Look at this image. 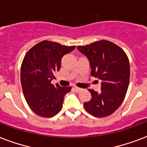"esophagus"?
Instances as JSON below:
<instances>
[{"instance_id": "34e87169", "label": "esophagus", "mask_w": 147, "mask_h": 147, "mask_svg": "<svg viewBox=\"0 0 147 147\" xmlns=\"http://www.w3.org/2000/svg\"><path fill=\"white\" fill-rule=\"evenodd\" d=\"M74 90H75V92H80L82 89V88H80L74 87Z\"/></svg>"}]
</instances>
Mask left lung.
Returning a JSON list of instances; mask_svg holds the SVG:
<instances>
[{
	"label": "left lung",
	"mask_w": 147,
	"mask_h": 147,
	"mask_svg": "<svg viewBox=\"0 0 147 147\" xmlns=\"http://www.w3.org/2000/svg\"><path fill=\"white\" fill-rule=\"evenodd\" d=\"M77 49L89 60L91 75L101 80L100 92L88 89L92 98L84 107L92 116L113 114L123 102L130 81V64L125 52L107 40H100Z\"/></svg>",
	"instance_id": "obj_1"
}]
</instances>
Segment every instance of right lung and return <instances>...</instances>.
Segmentation results:
<instances>
[{"label":"right lung","mask_w":147,"mask_h":147,"mask_svg":"<svg viewBox=\"0 0 147 147\" xmlns=\"http://www.w3.org/2000/svg\"><path fill=\"white\" fill-rule=\"evenodd\" d=\"M75 48L44 40L24 56L20 70L22 89L29 107L38 116L52 117L62 109L64 96L71 87L54 85L51 82L59 71L63 55Z\"/></svg>","instance_id":"add662e5"}]
</instances>
